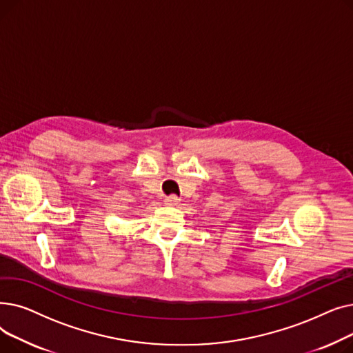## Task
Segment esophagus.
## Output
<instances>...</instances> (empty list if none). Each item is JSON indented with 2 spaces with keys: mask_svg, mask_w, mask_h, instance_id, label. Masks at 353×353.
<instances>
[{
  "mask_svg": "<svg viewBox=\"0 0 353 353\" xmlns=\"http://www.w3.org/2000/svg\"><path fill=\"white\" fill-rule=\"evenodd\" d=\"M179 201H180V199L176 194H170V196L164 197V203H165V205H169V206L179 205Z\"/></svg>",
  "mask_w": 353,
  "mask_h": 353,
  "instance_id": "34e87169",
  "label": "esophagus"
}]
</instances>
